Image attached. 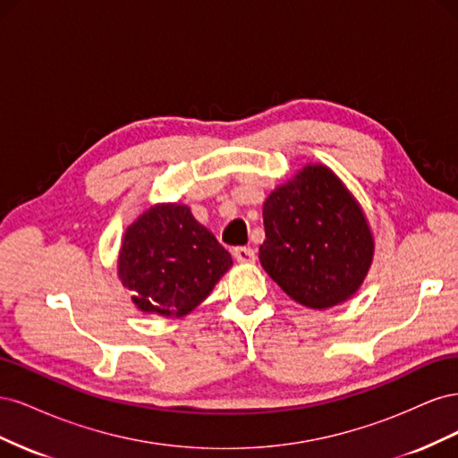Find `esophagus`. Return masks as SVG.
<instances>
[{"label":"esophagus","instance_id":"34e87169","mask_svg":"<svg viewBox=\"0 0 458 458\" xmlns=\"http://www.w3.org/2000/svg\"><path fill=\"white\" fill-rule=\"evenodd\" d=\"M233 256H234V259H237L239 263H254L256 261V252L252 250V248H246V246L234 248Z\"/></svg>","mask_w":458,"mask_h":458}]
</instances>
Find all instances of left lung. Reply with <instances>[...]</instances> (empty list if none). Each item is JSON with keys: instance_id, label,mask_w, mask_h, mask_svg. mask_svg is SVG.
Returning a JSON list of instances; mask_svg holds the SVG:
<instances>
[{"instance_id": "obj_1", "label": "left lung", "mask_w": 458, "mask_h": 458, "mask_svg": "<svg viewBox=\"0 0 458 458\" xmlns=\"http://www.w3.org/2000/svg\"><path fill=\"white\" fill-rule=\"evenodd\" d=\"M261 267L294 301L328 310L361 288L374 234L361 204L325 164H306L263 202Z\"/></svg>"}]
</instances>
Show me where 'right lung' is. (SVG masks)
<instances>
[{"mask_svg": "<svg viewBox=\"0 0 458 458\" xmlns=\"http://www.w3.org/2000/svg\"><path fill=\"white\" fill-rule=\"evenodd\" d=\"M231 267V254L179 202L147 208L118 252V279L133 306L162 317L189 315Z\"/></svg>", "mask_w": 458, "mask_h": 458, "instance_id": "obj_1", "label": "right lung"}]
</instances>
